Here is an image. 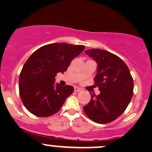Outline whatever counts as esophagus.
Instances as JSON below:
<instances>
[{"instance_id":"esophagus-1","label":"esophagus","mask_w":152,"mask_h":152,"mask_svg":"<svg viewBox=\"0 0 152 152\" xmlns=\"http://www.w3.org/2000/svg\"><path fill=\"white\" fill-rule=\"evenodd\" d=\"M80 90H81L80 88H78V87H74V91L75 92H79V91H80Z\"/></svg>"}]
</instances>
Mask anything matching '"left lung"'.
<instances>
[{
	"label": "left lung",
	"mask_w": 152,
	"mask_h": 152,
	"mask_svg": "<svg viewBox=\"0 0 152 152\" xmlns=\"http://www.w3.org/2000/svg\"><path fill=\"white\" fill-rule=\"evenodd\" d=\"M97 64L95 84L99 95L91 93V99L83 107L88 118L97 124H108L121 116L131 100L134 83L130 70L124 61L101 49L85 51Z\"/></svg>",
	"instance_id": "8db88e82"
}]
</instances>
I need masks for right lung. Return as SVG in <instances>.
<instances>
[{"label": "right lung", "instance_id": "1", "mask_svg": "<svg viewBox=\"0 0 152 152\" xmlns=\"http://www.w3.org/2000/svg\"><path fill=\"white\" fill-rule=\"evenodd\" d=\"M84 48L81 45L55 43L40 48L28 57L21 71L19 90L29 112L38 117H48L61 109L74 92V87L55 84V76L57 73L66 72Z\"/></svg>", "mask_w": 152, "mask_h": 152}]
</instances>
